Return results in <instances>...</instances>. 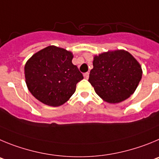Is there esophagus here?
Returning a JSON list of instances; mask_svg holds the SVG:
<instances>
[{
  "mask_svg": "<svg viewBox=\"0 0 159 159\" xmlns=\"http://www.w3.org/2000/svg\"><path fill=\"white\" fill-rule=\"evenodd\" d=\"M89 73H85V74H84V78H85V79H88L89 78Z\"/></svg>",
  "mask_w": 159,
  "mask_h": 159,
  "instance_id": "1",
  "label": "esophagus"
}]
</instances>
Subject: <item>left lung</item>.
<instances>
[{
  "label": "left lung",
  "instance_id": "8db88e82",
  "mask_svg": "<svg viewBox=\"0 0 159 159\" xmlns=\"http://www.w3.org/2000/svg\"><path fill=\"white\" fill-rule=\"evenodd\" d=\"M89 81L96 93L108 103H120L135 92L142 78V68L124 50L96 55Z\"/></svg>",
  "mask_w": 159,
  "mask_h": 159
}]
</instances>
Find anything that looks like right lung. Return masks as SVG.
<instances>
[{"instance_id": "right-lung-1", "label": "right lung", "mask_w": 159, "mask_h": 159, "mask_svg": "<svg viewBox=\"0 0 159 159\" xmlns=\"http://www.w3.org/2000/svg\"><path fill=\"white\" fill-rule=\"evenodd\" d=\"M70 51L49 46L33 55L24 66L25 81L31 93L49 106H60L76 90L83 75L72 63Z\"/></svg>"}]
</instances>
